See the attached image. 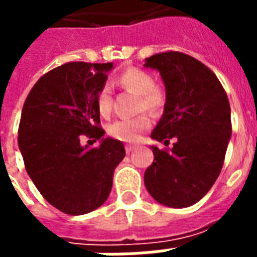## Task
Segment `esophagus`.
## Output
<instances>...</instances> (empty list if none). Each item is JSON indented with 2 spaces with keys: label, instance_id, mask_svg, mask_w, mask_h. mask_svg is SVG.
<instances>
[{
  "label": "esophagus",
  "instance_id": "esophagus-1",
  "mask_svg": "<svg viewBox=\"0 0 257 257\" xmlns=\"http://www.w3.org/2000/svg\"><path fill=\"white\" fill-rule=\"evenodd\" d=\"M136 149H137L136 145H126V147H125V152L131 153L133 152V151H136Z\"/></svg>",
  "mask_w": 257,
  "mask_h": 257
}]
</instances>
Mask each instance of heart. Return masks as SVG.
Masks as SVG:
<instances>
[{
	"instance_id": "heart-1",
	"label": "heart",
	"mask_w": 257,
	"mask_h": 257,
	"mask_svg": "<svg viewBox=\"0 0 257 257\" xmlns=\"http://www.w3.org/2000/svg\"><path fill=\"white\" fill-rule=\"evenodd\" d=\"M117 81L122 88L139 94L137 108L151 113L160 112L165 104V93L160 86L155 85L153 77L148 72L139 68H129L118 76ZM97 109L101 116H109L112 110V92L109 86H102L96 97ZM151 126L148 116L140 114L135 118H121L108 128L110 136L121 141H136L144 131Z\"/></svg>"
}]
</instances>
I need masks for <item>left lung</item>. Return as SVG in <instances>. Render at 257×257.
I'll list each match as a JSON object with an SVG mask.
<instances>
[{
  "instance_id": "obj_1",
  "label": "left lung",
  "mask_w": 257,
  "mask_h": 257,
  "mask_svg": "<svg viewBox=\"0 0 257 257\" xmlns=\"http://www.w3.org/2000/svg\"><path fill=\"white\" fill-rule=\"evenodd\" d=\"M145 68L157 70L165 85L164 113L152 137L169 143L144 175L149 195L171 208H185L203 199L219 177L231 140V106L227 93L209 68L179 53L153 54Z\"/></svg>"
}]
</instances>
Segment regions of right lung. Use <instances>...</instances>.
<instances>
[{
	"label": "right lung",
	"mask_w": 257,
	"mask_h": 257,
	"mask_svg": "<svg viewBox=\"0 0 257 257\" xmlns=\"http://www.w3.org/2000/svg\"><path fill=\"white\" fill-rule=\"evenodd\" d=\"M113 68V62L64 64L36 82L22 108L18 148L26 172L44 199L68 215H85L106 201L125 157L124 144L104 137L98 126L96 97ZM80 134L100 145L81 146Z\"/></svg>",
	"instance_id": "obj_1"
}]
</instances>
